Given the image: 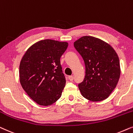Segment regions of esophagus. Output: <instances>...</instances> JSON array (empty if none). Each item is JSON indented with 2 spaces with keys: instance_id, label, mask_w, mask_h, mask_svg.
I'll use <instances>...</instances> for the list:
<instances>
[{
  "instance_id": "34e87169",
  "label": "esophagus",
  "mask_w": 133,
  "mask_h": 133,
  "mask_svg": "<svg viewBox=\"0 0 133 133\" xmlns=\"http://www.w3.org/2000/svg\"><path fill=\"white\" fill-rule=\"evenodd\" d=\"M69 80L70 81H73V79H74V77L73 76H69Z\"/></svg>"
}]
</instances>
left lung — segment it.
Masks as SVG:
<instances>
[{"mask_svg": "<svg viewBox=\"0 0 133 133\" xmlns=\"http://www.w3.org/2000/svg\"><path fill=\"white\" fill-rule=\"evenodd\" d=\"M74 45L86 68L84 80L78 84L81 95L92 102L105 100L120 78V61L116 51L107 42L91 36L79 38Z\"/></svg>", "mask_w": 133, "mask_h": 133, "instance_id": "left-lung-1", "label": "left lung"}]
</instances>
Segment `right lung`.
<instances>
[{"label": "right lung", "mask_w": 133, "mask_h": 133, "mask_svg": "<svg viewBox=\"0 0 133 133\" xmlns=\"http://www.w3.org/2000/svg\"><path fill=\"white\" fill-rule=\"evenodd\" d=\"M68 42L44 39L31 45L21 59L19 80L27 95L41 106H50L61 96L65 85L60 58Z\"/></svg>", "instance_id": "1"}]
</instances>
